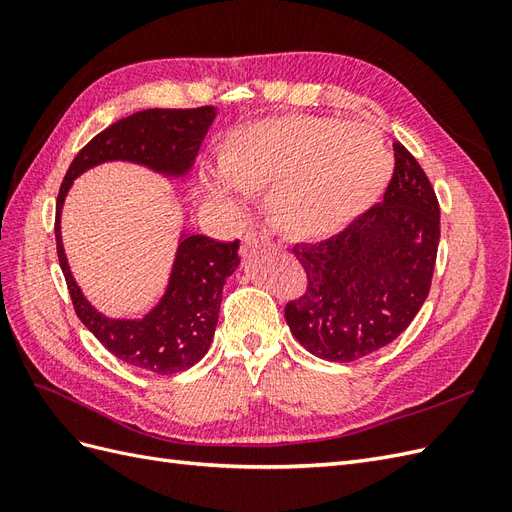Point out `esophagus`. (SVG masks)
<instances>
[{
  "mask_svg": "<svg viewBox=\"0 0 512 512\" xmlns=\"http://www.w3.org/2000/svg\"><path fill=\"white\" fill-rule=\"evenodd\" d=\"M267 245H271V241L262 230H252L243 237V250L245 252H254V250H260V247H267Z\"/></svg>",
  "mask_w": 512,
  "mask_h": 512,
  "instance_id": "34e87169",
  "label": "esophagus"
}]
</instances>
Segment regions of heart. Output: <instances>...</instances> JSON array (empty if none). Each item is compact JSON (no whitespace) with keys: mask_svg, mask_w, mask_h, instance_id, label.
<instances>
[{"mask_svg":"<svg viewBox=\"0 0 512 512\" xmlns=\"http://www.w3.org/2000/svg\"><path fill=\"white\" fill-rule=\"evenodd\" d=\"M393 173L382 134L363 123L286 117L230 134L222 164L203 170L205 190L230 203L267 191L271 220L299 239H324L374 207Z\"/></svg>","mask_w":512,"mask_h":512,"instance_id":"heart-1","label":"heart"}]
</instances>
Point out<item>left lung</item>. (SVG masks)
I'll return each mask as SVG.
<instances>
[{
  "label": "left lung",
  "instance_id": "left-lung-1",
  "mask_svg": "<svg viewBox=\"0 0 512 512\" xmlns=\"http://www.w3.org/2000/svg\"><path fill=\"white\" fill-rule=\"evenodd\" d=\"M384 200L344 232L294 245L307 292L284 309L290 333L318 359L350 363L391 344L425 303L440 241V207L412 153L395 143Z\"/></svg>",
  "mask_w": 512,
  "mask_h": 512
}]
</instances>
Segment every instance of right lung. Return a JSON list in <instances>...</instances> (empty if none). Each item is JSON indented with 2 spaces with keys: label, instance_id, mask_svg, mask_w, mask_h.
<instances>
[{
  "label": "right lung",
  "instance_id": "add662e5",
  "mask_svg": "<svg viewBox=\"0 0 512 512\" xmlns=\"http://www.w3.org/2000/svg\"><path fill=\"white\" fill-rule=\"evenodd\" d=\"M215 115V106L190 111L149 108L113 123L72 160L57 196V256L76 316L119 361L162 376L190 369L207 354L218 327L224 284L241 265L239 241L218 243L192 235L183 226L158 303L141 318H111L85 297L74 280L61 239V213L74 179L106 162L143 166L168 183L188 181Z\"/></svg>",
  "mask_w": 512,
  "mask_h": 512
}]
</instances>
